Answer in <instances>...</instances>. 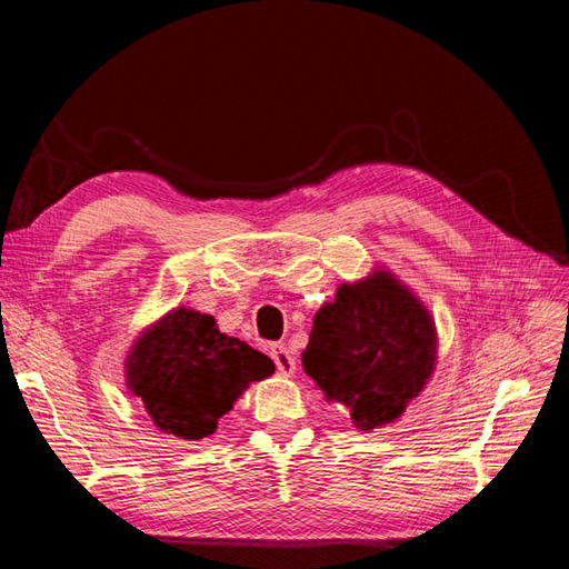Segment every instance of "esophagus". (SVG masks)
Wrapping results in <instances>:
<instances>
[{
    "label": "esophagus",
    "mask_w": 569,
    "mask_h": 569,
    "mask_svg": "<svg viewBox=\"0 0 569 569\" xmlns=\"http://www.w3.org/2000/svg\"><path fill=\"white\" fill-rule=\"evenodd\" d=\"M270 356H272V360H274V366H278L280 375L289 377V375L297 372V358H295V353H291V351L284 347V343H274V347L270 349Z\"/></svg>",
    "instance_id": "obj_1"
}]
</instances>
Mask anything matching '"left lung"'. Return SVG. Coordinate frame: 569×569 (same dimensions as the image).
I'll list each match as a JSON object with an SVG mask.
<instances>
[{
    "label": "left lung",
    "mask_w": 569,
    "mask_h": 569,
    "mask_svg": "<svg viewBox=\"0 0 569 569\" xmlns=\"http://www.w3.org/2000/svg\"><path fill=\"white\" fill-rule=\"evenodd\" d=\"M439 335L425 301L387 266L341 282L313 316L303 370L358 432L399 422L432 380Z\"/></svg>",
    "instance_id": "left-lung-1"
}]
</instances>
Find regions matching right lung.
I'll list each match as a JSON object with an SVG mask.
<instances>
[{
    "label": "right lung",
    "mask_w": 569,
    "mask_h": 569,
    "mask_svg": "<svg viewBox=\"0 0 569 569\" xmlns=\"http://www.w3.org/2000/svg\"><path fill=\"white\" fill-rule=\"evenodd\" d=\"M126 389L161 435L201 441L218 429L251 382L274 363L249 343L222 335L209 313L178 306L134 337L123 360Z\"/></svg>",
    "instance_id": "1"
}]
</instances>
